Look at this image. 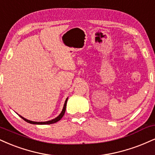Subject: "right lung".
Segmentation results:
<instances>
[{
    "mask_svg": "<svg viewBox=\"0 0 155 155\" xmlns=\"http://www.w3.org/2000/svg\"><path fill=\"white\" fill-rule=\"evenodd\" d=\"M67 101H68V98L66 99V101H65V104H64V106H63V110L61 112V113L57 117V118H55V119H53V120H49V121H46V122H35V121H31V120H27V119L23 118V117L21 116L20 115V117L23 119L24 120L27 121V123H29V124H38V125H45V124H55V123L58 122V121H59L61 120V118H63V115L65 114V112H66V103H67Z\"/></svg>",
    "mask_w": 155,
    "mask_h": 155,
    "instance_id": "obj_1",
    "label": "right lung"
}]
</instances>
